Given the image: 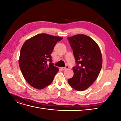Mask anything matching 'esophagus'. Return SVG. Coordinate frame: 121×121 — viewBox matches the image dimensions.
<instances>
[{"instance_id": "1", "label": "esophagus", "mask_w": 121, "mask_h": 121, "mask_svg": "<svg viewBox=\"0 0 121 121\" xmlns=\"http://www.w3.org/2000/svg\"><path fill=\"white\" fill-rule=\"evenodd\" d=\"M69 68V67L68 66V65H66V66H65V67L61 68V70H63V71H65V69H68Z\"/></svg>"}]
</instances>
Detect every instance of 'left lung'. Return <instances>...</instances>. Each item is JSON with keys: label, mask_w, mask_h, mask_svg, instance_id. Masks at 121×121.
<instances>
[{"label": "left lung", "mask_w": 121, "mask_h": 121, "mask_svg": "<svg viewBox=\"0 0 121 121\" xmlns=\"http://www.w3.org/2000/svg\"><path fill=\"white\" fill-rule=\"evenodd\" d=\"M68 39L76 63L73 68L74 76L68 79V83L75 90L84 91L99 74L102 64L100 50L96 42L85 35H76Z\"/></svg>", "instance_id": "1"}]
</instances>
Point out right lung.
I'll return each instance as SVG.
<instances>
[{
  "label": "right lung",
  "instance_id": "add662e5",
  "mask_svg": "<svg viewBox=\"0 0 121 121\" xmlns=\"http://www.w3.org/2000/svg\"><path fill=\"white\" fill-rule=\"evenodd\" d=\"M61 37L42 33L25 42L22 47L19 65L25 79L31 86L42 89L52 83L59 70L52 63V54ZM48 61L50 64L47 62Z\"/></svg>",
  "mask_w": 121,
  "mask_h": 121
}]
</instances>
